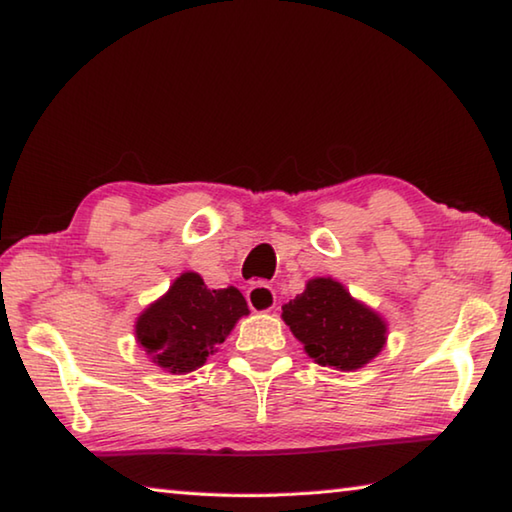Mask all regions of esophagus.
<instances>
[{
	"label": "esophagus",
	"instance_id": "esophagus-1",
	"mask_svg": "<svg viewBox=\"0 0 512 512\" xmlns=\"http://www.w3.org/2000/svg\"><path fill=\"white\" fill-rule=\"evenodd\" d=\"M246 300L248 305L253 311H273L277 305V298H275V291L271 287H266V284H253L246 291Z\"/></svg>",
	"mask_w": 512,
	"mask_h": 512
}]
</instances>
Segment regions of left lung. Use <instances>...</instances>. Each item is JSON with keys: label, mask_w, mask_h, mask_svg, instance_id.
<instances>
[{"label": "left lung", "mask_w": 512, "mask_h": 512, "mask_svg": "<svg viewBox=\"0 0 512 512\" xmlns=\"http://www.w3.org/2000/svg\"><path fill=\"white\" fill-rule=\"evenodd\" d=\"M282 318L320 366L357 370L386 343V323L332 277H314L282 307Z\"/></svg>", "instance_id": "obj_1"}]
</instances>
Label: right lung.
Masks as SVG:
<instances>
[{
  "instance_id": "add662e5",
  "label": "right lung",
  "mask_w": 512,
  "mask_h": 512,
  "mask_svg": "<svg viewBox=\"0 0 512 512\" xmlns=\"http://www.w3.org/2000/svg\"><path fill=\"white\" fill-rule=\"evenodd\" d=\"M246 314L239 289H207L201 275L187 271L142 311L135 336L155 366L185 375L201 368Z\"/></svg>"
}]
</instances>
